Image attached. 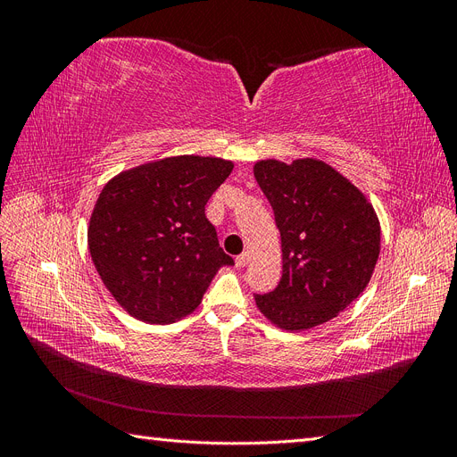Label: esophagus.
Instances as JSON below:
<instances>
[{
  "instance_id": "esophagus-1",
  "label": "esophagus",
  "mask_w": 457,
  "mask_h": 457,
  "mask_svg": "<svg viewBox=\"0 0 457 457\" xmlns=\"http://www.w3.org/2000/svg\"><path fill=\"white\" fill-rule=\"evenodd\" d=\"M247 262H250V252H244V253H240L238 257H237V267H245Z\"/></svg>"
}]
</instances>
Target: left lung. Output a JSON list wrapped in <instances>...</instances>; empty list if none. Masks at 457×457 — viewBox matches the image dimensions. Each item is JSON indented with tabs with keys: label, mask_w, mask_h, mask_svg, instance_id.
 <instances>
[{
	"label": "left lung",
	"mask_w": 457,
	"mask_h": 457,
	"mask_svg": "<svg viewBox=\"0 0 457 457\" xmlns=\"http://www.w3.org/2000/svg\"><path fill=\"white\" fill-rule=\"evenodd\" d=\"M253 175L282 238L280 284L255 295V305L286 331L320 326L371 278L381 247L376 210L347 177L316 158L259 160Z\"/></svg>",
	"instance_id": "left-lung-1"
}]
</instances>
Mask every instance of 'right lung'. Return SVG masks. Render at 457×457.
<instances>
[{"label": "right lung", "mask_w": 457, "mask_h": 457, "mask_svg": "<svg viewBox=\"0 0 457 457\" xmlns=\"http://www.w3.org/2000/svg\"><path fill=\"white\" fill-rule=\"evenodd\" d=\"M234 163L215 156H171L110 179L93 207V265L118 305L137 320L170 324L202 303L223 265L205 204Z\"/></svg>", "instance_id": "add662e5"}]
</instances>
